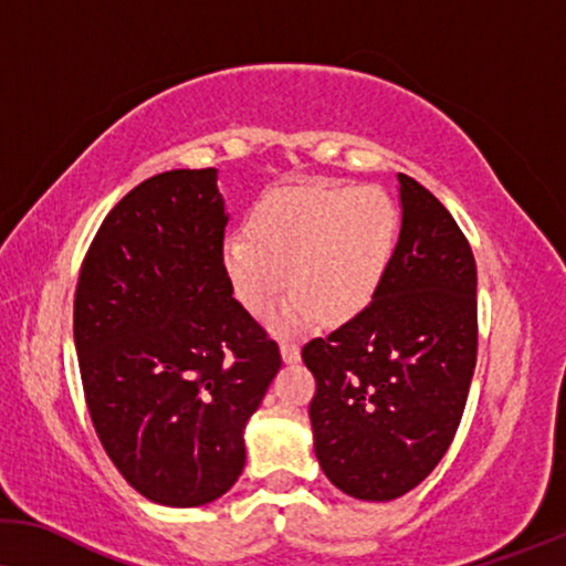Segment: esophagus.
Segmentation results:
<instances>
[{
  "mask_svg": "<svg viewBox=\"0 0 566 566\" xmlns=\"http://www.w3.org/2000/svg\"><path fill=\"white\" fill-rule=\"evenodd\" d=\"M282 359L286 361V364H294V361H300V346L294 344V340H282Z\"/></svg>",
  "mask_w": 566,
  "mask_h": 566,
  "instance_id": "1",
  "label": "esophagus"
}]
</instances>
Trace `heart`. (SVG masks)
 Wrapping results in <instances>:
<instances>
[{"label":"heart","instance_id":"obj_1","mask_svg":"<svg viewBox=\"0 0 566 566\" xmlns=\"http://www.w3.org/2000/svg\"><path fill=\"white\" fill-rule=\"evenodd\" d=\"M397 207L379 187L307 181L272 189L253 205L249 233H228L222 272L241 305L266 315L292 282L280 325L302 328L325 313L359 315L385 280L397 241Z\"/></svg>","mask_w":566,"mask_h":566}]
</instances>
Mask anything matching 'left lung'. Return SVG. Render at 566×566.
I'll return each instance as SVG.
<instances>
[{
  "label": "left lung",
  "mask_w": 566,
  "mask_h": 566,
  "mask_svg": "<svg viewBox=\"0 0 566 566\" xmlns=\"http://www.w3.org/2000/svg\"><path fill=\"white\" fill-rule=\"evenodd\" d=\"M385 280L359 315L307 340L315 457L346 495L385 503L449 451L476 364V264L451 212L408 174Z\"/></svg>",
  "instance_id": "left-lung-1"
}]
</instances>
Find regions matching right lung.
<instances>
[{"instance_id": "add662e5", "label": "right lung", "mask_w": 566, "mask_h": 566, "mask_svg": "<svg viewBox=\"0 0 566 566\" xmlns=\"http://www.w3.org/2000/svg\"><path fill=\"white\" fill-rule=\"evenodd\" d=\"M226 226L218 169L156 174L109 210L78 272L74 344L94 431L158 505L233 488L243 428L282 366L222 272Z\"/></svg>"}]
</instances>
